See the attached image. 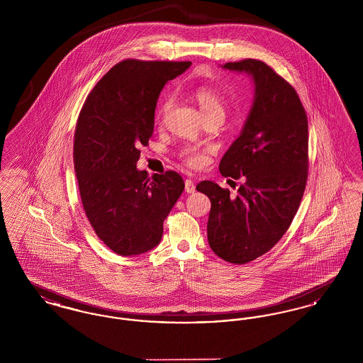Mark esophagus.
<instances>
[{"label": "esophagus", "instance_id": "obj_1", "mask_svg": "<svg viewBox=\"0 0 363 363\" xmlns=\"http://www.w3.org/2000/svg\"><path fill=\"white\" fill-rule=\"evenodd\" d=\"M185 190H186L188 193H194V190H196V185L193 184V181H191V179H186V181H185Z\"/></svg>", "mask_w": 363, "mask_h": 363}]
</instances>
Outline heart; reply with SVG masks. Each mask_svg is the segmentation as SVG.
I'll return each instance as SVG.
<instances>
[{"label":"heart","mask_w":363,"mask_h":363,"mask_svg":"<svg viewBox=\"0 0 363 363\" xmlns=\"http://www.w3.org/2000/svg\"><path fill=\"white\" fill-rule=\"evenodd\" d=\"M190 95L196 101V104H199L204 118H209V117H223L225 118V99L218 89L209 86H193L190 89ZM170 104H172L170 99L163 101V104L160 106V111H159L160 117L167 113V110L170 108ZM182 157L190 166H200L206 160L204 154L194 148L184 150Z\"/></svg>","instance_id":"obj_1"}]
</instances>
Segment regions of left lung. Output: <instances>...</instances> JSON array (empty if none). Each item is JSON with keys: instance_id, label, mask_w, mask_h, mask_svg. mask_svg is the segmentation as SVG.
<instances>
[{"instance_id": "obj_1", "label": "left lung", "mask_w": 363, "mask_h": 363, "mask_svg": "<svg viewBox=\"0 0 363 363\" xmlns=\"http://www.w3.org/2000/svg\"><path fill=\"white\" fill-rule=\"evenodd\" d=\"M223 69L250 76L255 96L238 138L219 170L243 181L235 197L213 181L196 189L211 200L208 243L233 264L271 250L291 225L308 179V117L293 86L259 60L227 62Z\"/></svg>"}]
</instances>
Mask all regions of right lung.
Returning a JSON list of instances; mask_svg holds the SVG:
<instances>
[{"label":"right lung","mask_w":363,"mask_h":363,"mask_svg":"<svg viewBox=\"0 0 363 363\" xmlns=\"http://www.w3.org/2000/svg\"><path fill=\"white\" fill-rule=\"evenodd\" d=\"M191 62L126 60L86 96L74 133L73 163L86 218L121 256L152 250L163 222L184 191L181 175L148 178L138 170L140 145L152 136L160 91Z\"/></svg>","instance_id":"1"}]
</instances>
